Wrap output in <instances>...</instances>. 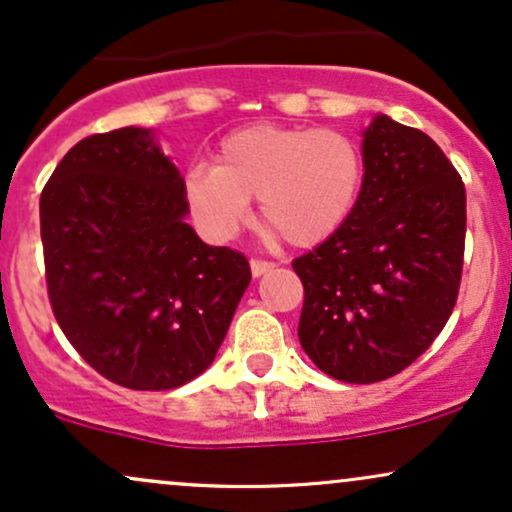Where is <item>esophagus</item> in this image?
Here are the masks:
<instances>
[{
  "instance_id": "obj_1",
  "label": "esophagus",
  "mask_w": 512,
  "mask_h": 512,
  "mask_svg": "<svg viewBox=\"0 0 512 512\" xmlns=\"http://www.w3.org/2000/svg\"><path fill=\"white\" fill-rule=\"evenodd\" d=\"M250 269H252V276H262V274L272 272L274 262H267V260H250Z\"/></svg>"
}]
</instances>
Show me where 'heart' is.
<instances>
[{"instance_id":"b5f03b06","label":"heart","mask_w":512,"mask_h":512,"mask_svg":"<svg viewBox=\"0 0 512 512\" xmlns=\"http://www.w3.org/2000/svg\"><path fill=\"white\" fill-rule=\"evenodd\" d=\"M363 151L339 129L252 125L228 134L216 166L197 163L185 197L199 226L228 238L260 197L262 223L296 248L325 243L344 226L363 187Z\"/></svg>"}]
</instances>
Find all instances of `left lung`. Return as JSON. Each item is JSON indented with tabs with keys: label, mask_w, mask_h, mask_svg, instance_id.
I'll return each mask as SVG.
<instances>
[{
	"label": "left lung",
	"mask_w": 512,
	"mask_h": 512,
	"mask_svg": "<svg viewBox=\"0 0 512 512\" xmlns=\"http://www.w3.org/2000/svg\"><path fill=\"white\" fill-rule=\"evenodd\" d=\"M363 163L344 226L293 260L303 351L358 385L392 378L433 344L457 303L467 233L464 182L421 129L378 115Z\"/></svg>",
	"instance_id": "8db88e82"
}]
</instances>
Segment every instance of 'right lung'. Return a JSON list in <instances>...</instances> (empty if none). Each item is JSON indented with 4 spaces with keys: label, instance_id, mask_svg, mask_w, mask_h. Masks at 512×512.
<instances>
[{
    "label": "right lung",
    "instance_id": "obj_1",
    "mask_svg": "<svg viewBox=\"0 0 512 512\" xmlns=\"http://www.w3.org/2000/svg\"><path fill=\"white\" fill-rule=\"evenodd\" d=\"M185 182L151 129L91 134L40 195L55 320L79 356L129 390H173L214 361L252 274L185 223Z\"/></svg>",
    "mask_w": 512,
    "mask_h": 512
}]
</instances>
